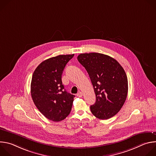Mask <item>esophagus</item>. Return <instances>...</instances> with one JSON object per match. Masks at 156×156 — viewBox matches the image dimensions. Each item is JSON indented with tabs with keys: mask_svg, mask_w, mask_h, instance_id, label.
Here are the masks:
<instances>
[{
	"mask_svg": "<svg viewBox=\"0 0 156 156\" xmlns=\"http://www.w3.org/2000/svg\"><path fill=\"white\" fill-rule=\"evenodd\" d=\"M76 96H77L78 97H79V98H81V97H82V96H83V94H82V93H81V92H79V93H78L76 94Z\"/></svg>",
	"mask_w": 156,
	"mask_h": 156,
	"instance_id": "esophagus-1",
	"label": "esophagus"
}]
</instances>
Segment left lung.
<instances>
[{"mask_svg": "<svg viewBox=\"0 0 156 156\" xmlns=\"http://www.w3.org/2000/svg\"><path fill=\"white\" fill-rule=\"evenodd\" d=\"M77 59L90 76L96 94V102L90 107L92 114L101 120L114 117L127 97L128 79L124 69L115 59L100 53L81 54Z\"/></svg>", "mask_w": 156, "mask_h": 156, "instance_id": "obj_1", "label": "left lung"}]
</instances>
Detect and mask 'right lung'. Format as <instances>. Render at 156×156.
I'll list each match as a JSON object with an SVG mask.
<instances>
[{
	"label": "right lung",
	"instance_id": "right-lung-1",
	"mask_svg": "<svg viewBox=\"0 0 156 156\" xmlns=\"http://www.w3.org/2000/svg\"><path fill=\"white\" fill-rule=\"evenodd\" d=\"M73 56L59 55L48 58L41 62L33 74V101L41 113L50 120H63L71 112L75 96L64 89L62 75L65 65Z\"/></svg>",
	"mask_w": 156,
	"mask_h": 156
}]
</instances>
